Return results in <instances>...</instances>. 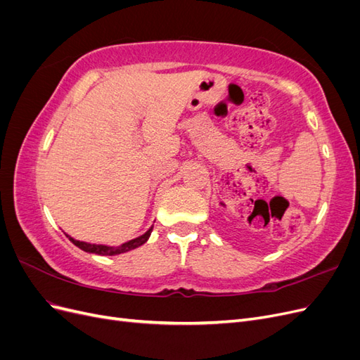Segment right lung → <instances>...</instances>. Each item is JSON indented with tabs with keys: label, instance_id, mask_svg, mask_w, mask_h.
Listing matches in <instances>:
<instances>
[{
	"label": "right lung",
	"instance_id": "add662e5",
	"mask_svg": "<svg viewBox=\"0 0 360 360\" xmlns=\"http://www.w3.org/2000/svg\"><path fill=\"white\" fill-rule=\"evenodd\" d=\"M151 231H153V226L148 228V231L144 233L143 236H139L136 238H132V240H129L123 245L120 246H106V245H94V243H86V242H79V240H75L73 237L68 236L69 240L75 245L78 246L79 249L85 250V252H90V254H97V255H118V254H124V252H129V250H132L141 245H144L148 237L151 234Z\"/></svg>",
	"mask_w": 360,
	"mask_h": 360
}]
</instances>
